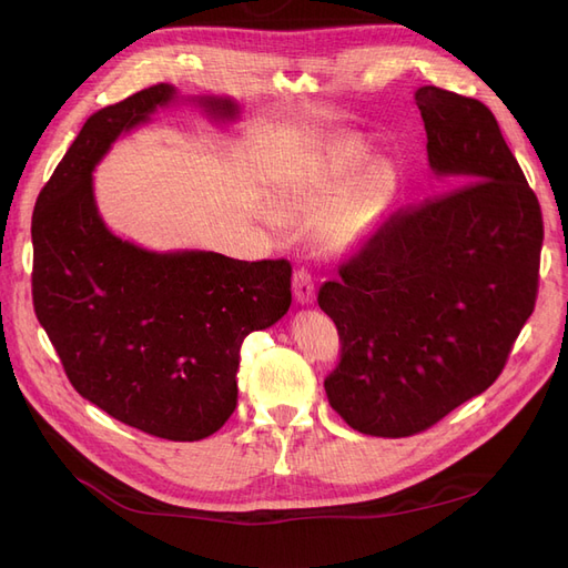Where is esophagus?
<instances>
[{"label": "esophagus", "instance_id": "obj_1", "mask_svg": "<svg viewBox=\"0 0 568 568\" xmlns=\"http://www.w3.org/2000/svg\"><path fill=\"white\" fill-rule=\"evenodd\" d=\"M294 296L301 305H313L315 303V284L307 270H298L294 274Z\"/></svg>", "mask_w": 568, "mask_h": 568}]
</instances>
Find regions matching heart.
Instances as JSON below:
<instances>
[{"instance_id":"heart-1","label":"heart","mask_w":568,"mask_h":568,"mask_svg":"<svg viewBox=\"0 0 568 568\" xmlns=\"http://www.w3.org/2000/svg\"><path fill=\"white\" fill-rule=\"evenodd\" d=\"M367 158L369 146L357 136L336 142L280 199L274 217L294 227L317 225V244L326 255L363 248L382 230L400 189L390 159Z\"/></svg>"}]
</instances>
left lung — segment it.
<instances>
[{
	"instance_id": "left-lung-1",
	"label": "left lung",
	"mask_w": 568,
	"mask_h": 568,
	"mask_svg": "<svg viewBox=\"0 0 568 568\" xmlns=\"http://www.w3.org/2000/svg\"><path fill=\"white\" fill-rule=\"evenodd\" d=\"M428 168L453 192L390 217L320 288L341 363L329 405L355 432L403 438L500 376L538 294L542 215L495 115L419 88Z\"/></svg>"
}]
</instances>
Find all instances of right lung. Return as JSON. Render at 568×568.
<instances>
[{
    "label": "right lung",
    "mask_w": 568,
    "mask_h": 568,
    "mask_svg": "<svg viewBox=\"0 0 568 568\" xmlns=\"http://www.w3.org/2000/svg\"><path fill=\"white\" fill-rule=\"evenodd\" d=\"M178 101L217 123L242 113L234 99L161 82L90 115L32 213V303L84 400L144 434L201 440L236 407L244 338L288 313L291 265L149 251L106 227L94 168L120 134Z\"/></svg>",
    "instance_id": "1"
}]
</instances>
